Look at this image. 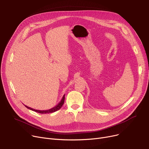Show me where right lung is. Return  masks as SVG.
<instances>
[{"instance_id":"add662e5","label":"right lung","mask_w":149,"mask_h":149,"mask_svg":"<svg viewBox=\"0 0 149 149\" xmlns=\"http://www.w3.org/2000/svg\"><path fill=\"white\" fill-rule=\"evenodd\" d=\"M64 102H65V95H63V97L61 100L60 101V102L55 107H52V109H48V110H45V111H40V110H36V109H32L31 108L28 106H25L26 107H27L28 109H30V110L31 111H35L36 112H38V113H52V112H56L58 110H59V109L62 107L63 104H64Z\"/></svg>"}]
</instances>
